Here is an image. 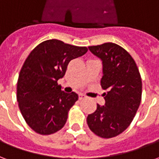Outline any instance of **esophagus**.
<instances>
[{
    "instance_id": "1",
    "label": "esophagus",
    "mask_w": 159,
    "mask_h": 159,
    "mask_svg": "<svg viewBox=\"0 0 159 159\" xmlns=\"http://www.w3.org/2000/svg\"><path fill=\"white\" fill-rule=\"evenodd\" d=\"M86 95L85 94H83V93H80L79 94V100H83V99H85L86 98Z\"/></svg>"
}]
</instances>
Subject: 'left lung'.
Listing matches in <instances>:
<instances>
[{
    "mask_svg": "<svg viewBox=\"0 0 159 159\" xmlns=\"http://www.w3.org/2000/svg\"><path fill=\"white\" fill-rule=\"evenodd\" d=\"M103 64L101 88L105 106L87 117L90 130L101 138H112L123 133L136 114L142 93L140 71L129 52L112 42L89 47Z\"/></svg>",
    "mask_w": 159,
    "mask_h": 159,
    "instance_id": "1",
    "label": "left lung"
}]
</instances>
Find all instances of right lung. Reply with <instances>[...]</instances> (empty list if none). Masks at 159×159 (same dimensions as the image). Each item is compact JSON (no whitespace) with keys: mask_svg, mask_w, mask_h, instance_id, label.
<instances>
[{"mask_svg":"<svg viewBox=\"0 0 159 159\" xmlns=\"http://www.w3.org/2000/svg\"><path fill=\"white\" fill-rule=\"evenodd\" d=\"M87 51L86 47L52 39L38 44L27 57L17 83V100L24 119L35 132L48 135L65 126L78 95L62 91L58 80L65 76L70 61Z\"/></svg>","mask_w":159,"mask_h":159,"instance_id":"add662e5","label":"right lung"}]
</instances>
